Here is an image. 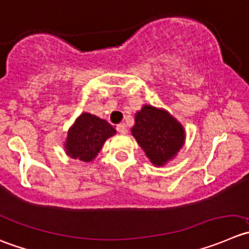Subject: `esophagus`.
I'll use <instances>...</instances> for the list:
<instances>
[{"label":"esophagus","instance_id":"obj_1","mask_svg":"<svg viewBox=\"0 0 249 249\" xmlns=\"http://www.w3.org/2000/svg\"><path fill=\"white\" fill-rule=\"evenodd\" d=\"M117 130H118V132H120V134H126V132H127V127H126V125L124 124V123L117 125Z\"/></svg>","mask_w":249,"mask_h":249}]
</instances>
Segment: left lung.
<instances>
[{
	"mask_svg": "<svg viewBox=\"0 0 249 249\" xmlns=\"http://www.w3.org/2000/svg\"><path fill=\"white\" fill-rule=\"evenodd\" d=\"M131 134L151 163L163 167L177 156L185 143L183 125L166 109L143 104L135 114Z\"/></svg>",
	"mask_w": 249,
	"mask_h": 249,
	"instance_id": "1",
	"label": "left lung"
}]
</instances>
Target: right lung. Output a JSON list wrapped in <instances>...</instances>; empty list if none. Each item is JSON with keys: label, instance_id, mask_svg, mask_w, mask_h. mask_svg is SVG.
<instances>
[{"label": "right lung", "instance_id": "right-lung-1", "mask_svg": "<svg viewBox=\"0 0 249 249\" xmlns=\"http://www.w3.org/2000/svg\"><path fill=\"white\" fill-rule=\"evenodd\" d=\"M117 134L107 120L94 114L83 111L67 131L64 142L67 156L82 162H92L96 159L104 142Z\"/></svg>", "mask_w": 249, "mask_h": 249}]
</instances>
